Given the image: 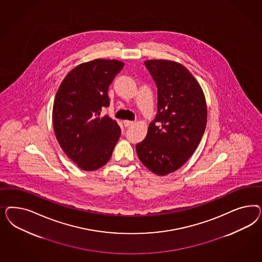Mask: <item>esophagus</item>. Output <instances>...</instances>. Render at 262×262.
Here are the masks:
<instances>
[{"label": "esophagus", "mask_w": 262, "mask_h": 262, "mask_svg": "<svg viewBox=\"0 0 262 262\" xmlns=\"http://www.w3.org/2000/svg\"><path fill=\"white\" fill-rule=\"evenodd\" d=\"M123 123H124V126H125V127H129V126H132V125L135 124V122L128 121V120H125Z\"/></svg>", "instance_id": "1"}]
</instances>
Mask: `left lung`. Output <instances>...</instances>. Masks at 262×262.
Returning a JSON list of instances; mask_svg holds the SVG:
<instances>
[{"label":"left lung","instance_id":"left-lung-1","mask_svg":"<svg viewBox=\"0 0 262 262\" xmlns=\"http://www.w3.org/2000/svg\"><path fill=\"white\" fill-rule=\"evenodd\" d=\"M144 63L158 86V114L136 152L154 174L166 176L183 166L201 142L207 121L206 97L183 64L168 59Z\"/></svg>","mask_w":262,"mask_h":262}]
</instances>
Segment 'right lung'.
<instances>
[{"label":"right lung","instance_id":"obj_1","mask_svg":"<svg viewBox=\"0 0 262 262\" xmlns=\"http://www.w3.org/2000/svg\"><path fill=\"white\" fill-rule=\"evenodd\" d=\"M124 65L103 58L79 64L57 89L53 106L56 139L81 170L94 171L106 164L119 139L117 122L101 112L110 105L108 86Z\"/></svg>","mask_w":262,"mask_h":262}]
</instances>
